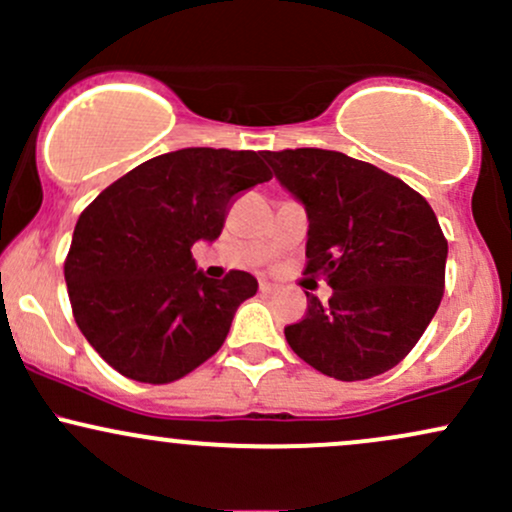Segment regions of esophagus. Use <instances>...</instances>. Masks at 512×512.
Instances as JSON below:
<instances>
[{
	"label": "esophagus",
	"instance_id": "obj_1",
	"mask_svg": "<svg viewBox=\"0 0 512 512\" xmlns=\"http://www.w3.org/2000/svg\"><path fill=\"white\" fill-rule=\"evenodd\" d=\"M260 291H262V293H274L276 286L269 284V281H260Z\"/></svg>",
	"mask_w": 512,
	"mask_h": 512
}]
</instances>
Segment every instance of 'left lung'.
Segmentation results:
<instances>
[{"mask_svg":"<svg viewBox=\"0 0 512 512\" xmlns=\"http://www.w3.org/2000/svg\"><path fill=\"white\" fill-rule=\"evenodd\" d=\"M281 185L308 209L305 274L332 286L308 296L284 330L308 366L354 383L395 368L414 349L445 291L448 240L407 182L339 151H264Z\"/></svg>","mask_w":512,"mask_h":512,"instance_id":"1","label":"left lung"}]
</instances>
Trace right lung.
Instances as JSON below:
<instances>
[{
	"label": "right lung",
	"mask_w": 512,
	"mask_h": 512,
	"mask_svg": "<svg viewBox=\"0 0 512 512\" xmlns=\"http://www.w3.org/2000/svg\"><path fill=\"white\" fill-rule=\"evenodd\" d=\"M267 180L262 154L197 146L149 158L81 211L64 281L76 325L108 366L166 385L221 349L257 279L240 269L207 279L192 245L219 238L240 192Z\"/></svg>",
	"instance_id": "add662e5"
}]
</instances>
